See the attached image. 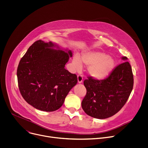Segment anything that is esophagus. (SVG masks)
I'll return each mask as SVG.
<instances>
[{
  "mask_svg": "<svg viewBox=\"0 0 148 148\" xmlns=\"http://www.w3.org/2000/svg\"><path fill=\"white\" fill-rule=\"evenodd\" d=\"M83 77L82 75L78 74L77 75V80H78V83H81L83 82Z\"/></svg>",
  "mask_w": 148,
  "mask_h": 148,
  "instance_id": "1",
  "label": "esophagus"
}]
</instances>
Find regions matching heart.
Masks as SVG:
<instances>
[{
	"instance_id": "heart-1",
	"label": "heart",
	"mask_w": 148,
	"mask_h": 148,
	"mask_svg": "<svg viewBox=\"0 0 148 148\" xmlns=\"http://www.w3.org/2000/svg\"><path fill=\"white\" fill-rule=\"evenodd\" d=\"M82 62L89 65L88 68V74L97 80H103L108 77L115 66V61L112 57L99 51L84 52L82 55V60L78 55L74 56L73 64L77 70L82 68Z\"/></svg>"
}]
</instances>
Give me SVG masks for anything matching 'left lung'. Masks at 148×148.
Instances as JSON below:
<instances>
[{
    "label": "left lung",
    "instance_id": "obj_1",
    "mask_svg": "<svg viewBox=\"0 0 148 148\" xmlns=\"http://www.w3.org/2000/svg\"><path fill=\"white\" fill-rule=\"evenodd\" d=\"M122 59L127 60V58L124 56ZM133 81L132 69L127 61L116 66L104 80L88 77L84 81L87 92L82 102L83 110L96 119H105L113 116L129 99Z\"/></svg>",
    "mask_w": 148,
    "mask_h": 148
}]
</instances>
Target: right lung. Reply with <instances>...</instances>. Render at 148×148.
<instances>
[{"label": "right lung", "instance_id": "obj_1", "mask_svg": "<svg viewBox=\"0 0 148 148\" xmlns=\"http://www.w3.org/2000/svg\"><path fill=\"white\" fill-rule=\"evenodd\" d=\"M42 40L28 48L17 68L18 84L23 97L37 110L52 112L61 108L77 76L65 69L72 52L50 48Z\"/></svg>", "mask_w": 148, "mask_h": 148}]
</instances>
